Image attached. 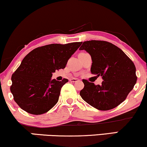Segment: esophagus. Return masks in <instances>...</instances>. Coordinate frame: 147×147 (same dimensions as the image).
Returning <instances> with one entry per match:
<instances>
[{"label":"esophagus","mask_w":147,"mask_h":147,"mask_svg":"<svg viewBox=\"0 0 147 147\" xmlns=\"http://www.w3.org/2000/svg\"><path fill=\"white\" fill-rule=\"evenodd\" d=\"M79 80L78 78H71L69 79V81H71V82H77V81H78Z\"/></svg>","instance_id":"esophagus-1"}]
</instances>
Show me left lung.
Instances as JSON below:
<instances>
[{
    "label": "left lung",
    "instance_id": "8db88e82",
    "mask_svg": "<svg viewBox=\"0 0 147 147\" xmlns=\"http://www.w3.org/2000/svg\"><path fill=\"white\" fill-rule=\"evenodd\" d=\"M84 50L92 59L90 72L101 76V85L83 80L82 98L99 110L115 108L126 99L136 83V67L124 52L111 43L91 40L83 42Z\"/></svg>",
    "mask_w": 147,
    "mask_h": 147
}]
</instances>
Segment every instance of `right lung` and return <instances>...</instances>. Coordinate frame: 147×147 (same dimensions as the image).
<instances>
[{"label": "right lung", "instance_id": "right-lung-1", "mask_svg": "<svg viewBox=\"0 0 147 147\" xmlns=\"http://www.w3.org/2000/svg\"><path fill=\"white\" fill-rule=\"evenodd\" d=\"M82 42L52 43L34 49L24 58L11 76L10 90L14 101L32 115H42L57 104L67 79H52L56 70L64 69Z\"/></svg>", "mask_w": 147, "mask_h": 147}]
</instances>
